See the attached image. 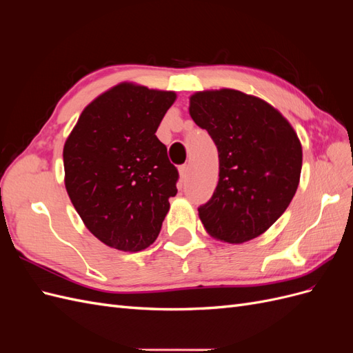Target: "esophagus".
I'll return each mask as SVG.
<instances>
[{"instance_id": "esophagus-1", "label": "esophagus", "mask_w": 353, "mask_h": 353, "mask_svg": "<svg viewBox=\"0 0 353 353\" xmlns=\"http://www.w3.org/2000/svg\"><path fill=\"white\" fill-rule=\"evenodd\" d=\"M187 176H188V166L187 165L179 166V178H181V181H185Z\"/></svg>"}]
</instances>
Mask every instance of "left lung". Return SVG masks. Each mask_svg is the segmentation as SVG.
<instances>
[{"mask_svg":"<svg viewBox=\"0 0 353 353\" xmlns=\"http://www.w3.org/2000/svg\"><path fill=\"white\" fill-rule=\"evenodd\" d=\"M188 112L219 156L215 193L199 208L203 227L230 244L259 237L290 205L301 181L296 131L270 103L230 88L194 92Z\"/></svg>","mask_w":353,"mask_h":353,"instance_id":"1","label":"left lung"}]
</instances>
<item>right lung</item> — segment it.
Listing matches in <instances>:
<instances>
[{
	"label": "right lung",
	"instance_id": "right-lung-1",
	"mask_svg": "<svg viewBox=\"0 0 353 353\" xmlns=\"http://www.w3.org/2000/svg\"><path fill=\"white\" fill-rule=\"evenodd\" d=\"M174 91L121 82L94 99L63 147L65 187L85 227L112 249L153 244L175 197L178 170L156 131Z\"/></svg>",
	"mask_w": 353,
	"mask_h": 353
}]
</instances>
